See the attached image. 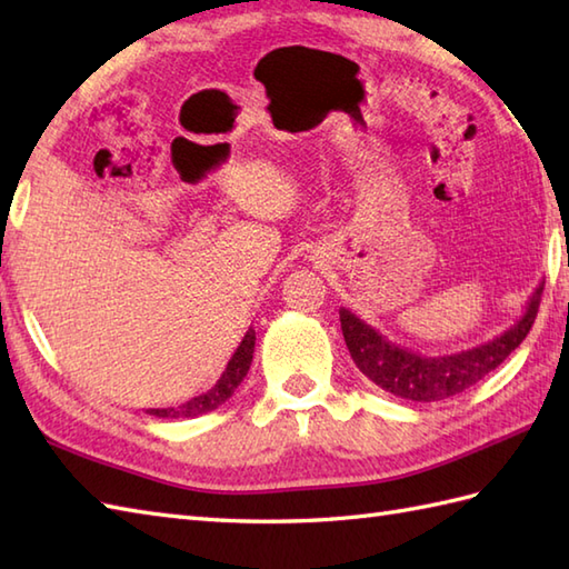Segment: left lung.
<instances>
[{
	"label": "left lung",
	"mask_w": 569,
	"mask_h": 569,
	"mask_svg": "<svg viewBox=\"0 0 569 569\" xmlns=\"http://www.w3.org/2000/svg\"><path fill=\"white\" fill-rule=\"evenodd\" d=\"M542 286L546 283L536 288L521 320H516L509 330L457 355L422 357L410 352V349L391 342L379 330H373L365 320H359L347 308L340 310L342 335L357 369L379 389L418 403L445 401V398L462 393L469 386L485 379L526 340L538 316Z\"/></svg>",
	"instance_id": "1"
}]
</instances>
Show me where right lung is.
Segmentation results:
<instances>
[{
  "label": "right lung",
  "instance_id": "obj_1",
  "mask_svg": "<svg viewBox=\"0 0 569 569\" xmlns=\"http://www.w3.org/2000/svg\"><path fill=\"white\" fill-rule=\"evenodd\" d=\"M253 345H257V332L253 328L247 330L244 340L239 342L237 352L232 355V359L227 361V369L222 371V377L217 379V383L212 386L210 391H204L196 398H190L183 406L176 408H151L149 413L156 418H198L202 413H210L217 406H222L229 396L237 391V386L244 381L247 371L251 367V357H253Z\"/></svg>",
  "mask_w": 569,
  "mask_h": 569
}]
</instances>
